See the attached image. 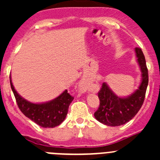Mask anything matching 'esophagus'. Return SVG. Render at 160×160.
Listing matches in <instances>:
<instances>
[{
  "instance_id": "34e87169",
  "label": "esophagus",
  "mask_w": 160,
  "mask_h": 160,
  "mask_svg": "<svg viewBox=\"0 0 160 160\" xmlns=\"http://www.w3.org/2000/svg\"><path fill=\"white\" fill-rule=\"evenodd\" d=\"M79 88L81 90H86V85H85L84 81H81L79 85Z\"/></svg>"
}]
</instances>
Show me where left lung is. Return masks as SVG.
<instances>
[{
    "instance_id": "1",
    "label": "left lung",
    "mask_w": 160,
    "mask_h": 160,
    "mask_svg": "<svg viewBox=\"0 0 160 160\" xmlns=\"http://www.w3.org/2000/svg\"><path fill=\"white\" fill-rule=\"evenodd\" d=\"M135 54L141 71V80L138 88L128 96L119 97L104 82L98 93L100 106L94 113V117L104 125L108 126L125 125L135 117L142 105L149 83V76L142 49L135 48Z\"/></svg>"
}]
</instances>
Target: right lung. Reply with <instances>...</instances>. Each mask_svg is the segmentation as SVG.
Returning a JSON list of instances; mask_svg holds the SVG:
<instances>
[{"instance_id": "obj_1", "label": "right lung", "mask_w": 160, "mask_h": 160, "mask_svg": "<svg viewBox=\"0 0 160 160\" xmlns=\"http://www.w3.org/2000/svg\"><path fill=\"white\" fill-rule=\"evenodd\" d=\"M10 83L19 109L37 125L42 128H54L65 120L69 106L73 100V97L71 96L67 90L49 101L32 103L22 98L14 89L11 75Z\"/></svg>"}]
</instances>
